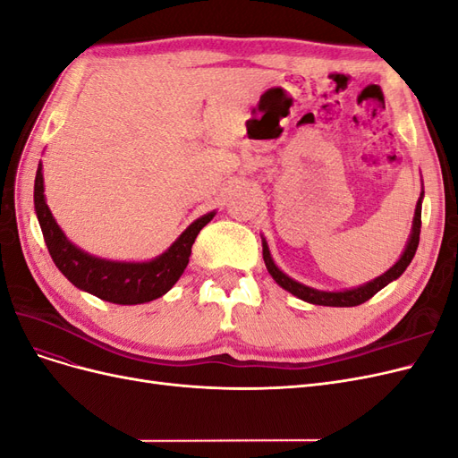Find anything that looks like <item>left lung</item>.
Returning <instances> with one entry per match:
<instances>
[{
    "instance_id": "8db88e82",
    "label": "left lung",
    "mask_w": 458,
    "mask_h": 458,
    "mask_svg": "<svg viewBox=\"0 0 458 458\" xmlns=\"http://www.w3.org/2000/svg\"><path fill=\"white\" fill-rule=\"evenodd\" d=\"M422 199H424V185H422V191H420V199L417 202V208H414L412 227H411V234H409V241L405 244L403 254L399 256V259L386 273H382L380 276H377V279H372V281H369L361 286L344 288V290H318V288H313V286H308V284H301V283L294 281L293 276H288L284 271H281L279 266H276V263L273 261L267 241L263 239V234H261L263 261H266V267H267L269 275L275 279V283L283 286L284 290H288L290 294H294L296 298L303 300V301L315 303V306H328V308H353V306H359V303H363V301L370 300L377 293H380L384 286H387L392 281L399 279V276L403 275V271L407 269L411 259L414 258V252H417L419 241H420Z\"/></svg>"
}]
</instances>
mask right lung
<instances>
[{
    "instance_id": "obj_1",
    "label": "right lung",
    "mask_w": 458,
    "mask_h": 458,
    "mask_svg": "<svg viewBox=\"0 0 458 458\" xmlns=\"http://www.w3.org/2000/svg\"><path fill=\"white\" fill-rule=\"evenodd\" d=\"M34 208L47 250L59 271L76 288L120 306L147 303L168 293L187 267L197 234L216 216L214 210L192 221L168 250L157 258L147 261H118L97 258L68 241L46 202L41 162L38 164L34 182Z\"/></svg>"
}]
</instances>
